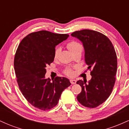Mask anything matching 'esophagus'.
<instances>
[{
    "label": "esophagus",
    "mask_w": 129,
    "mask_h": 129,
    "mask_svg": "<svg viewBox=\"0 0 129 129\" xmlns=\"http://www.w3.org/2000/svg\"><path fill=\"white\" fill-rule=\"evenodd\" d=\"M70 82L72 84H75L76 83V81L75 79H70Z\"/></svg>",
    "instance_id": "1"
}]
</instances>
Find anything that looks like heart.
I'll return each mask as SVG.
<instances>
[{
	"mask_svg": "<svg viewBox=\"0 0 129 129\" xmlns=\"http://www.w3.org/2000/svg\"><path fill=\"white\" fill-rule=\"evenodd\" d=\"M67 47L68 49L70 51V52L73 54L78 52L81 53L82 52V50H83V47H82V44L75 41H71V42L68 43L67 45ZM60 51V48H58V47H57V48H56L54 54V59H57V57H58L59 55ZM64 72L67 75H68V76H72L73 74V70H72V69H70V68H67V69H66L65 70Z\"/></svg>",
	"mask_w": 129,
	"mask_h": 129,
	"instance_id": "obj_1",
	"label": "heart"
}]
</instances>
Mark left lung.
Wrapping results in <instances>:
<instances>
[{
    "label": "left lung",
    "instance_id": "8db88e82",
    "mask_svg": "<svg viewBox=\"0 0 129 129\" xmlns=\"http://www.w3.org/2000/svg\"><path fill=\"white\" fill-rule=\"evenodd\" d=\"M71 36L81 41L85 50V62L91 70V79L79 80L82 87L77 100L82 106L94 108L106 101L115 85L117 57L113 44L103 34L91 29H82Z\"/></svg>",
    "mask_w": 129,
    "mask_h": 129
}]
</instances>
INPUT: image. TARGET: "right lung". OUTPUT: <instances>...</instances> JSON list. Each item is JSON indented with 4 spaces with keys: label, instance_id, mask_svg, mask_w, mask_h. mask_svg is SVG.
<instances>
[{
    "label": "right lung",
    "instance_id": "right-lung-1",
    "mask_svg": "<svg viewBox=\"0 0 129 129\" xmlns=\"http://www.w3.org/2000/svg\"><path fill=\"white\" fill-rule=\"evenodd\" d=\"M69 36L45 30L31 33L22 39L16 51L14 66L19 89L40 110L55 107L61 93L71 85L66 78L57 76L51 81L45 76L47 66L54 60L56 46Z\"/></svg>",
    "mask_w": 129,
    "mask_h": 129
}]
</instances>
